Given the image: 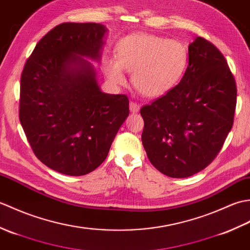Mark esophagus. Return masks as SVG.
Segmentation results:
<instances>
[{"instance_id":"esophagus-1","label":"esophagus","mask_w":250,"mask_h":250,"mask_svg":"<svg viewBox=\"0 0 250 250\" xmlns=\"http://www.w3.org/2000/svg\"><path fill=\"white\" fill-rule=\"evenodd\" d=\"M129 106H130V111H132V113H137L141 108V106L135 102H130Z\"/></svg>"}]
</instances>
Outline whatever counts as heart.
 <instances>
[{
    "mask_svg": "<svg viewBox=\"0 0 250 250\" xmlns=\"http://www.w3.org/2000/svg\"><path fill=\"white\" fill-rule=\"evenodd\" d=\"M115 60H106L104 71L110 82L124 84V71L132 72V84L146 98H160L182 81L189 62L188 48L178 40L134 33L116 46Z\"/></svg>",
    "mask_w": 250,
    "mask_h": 250,
    "instance_id": "1",
    "label": "heart"
}]
</instances>
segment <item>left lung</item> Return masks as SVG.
Listing matches in <instances>:
<instances>
[{"instance_id": "left-lung-1", "label": "left lung", "mask_w": 250, "mask_h": 250, "mask_svg": "<svg viewBox=\"0 0 250 250\" xmlns=\"http://www.w3.org/2000/svg\"><path fill=\"white\" fill-rule=\"evenodd\" d=\"M182 81L141 108L142 142L158 171L185 178L204 169L229 134L236 106V83L224 55L196 37L188 47Z\"/></svg>"}]
</instances>
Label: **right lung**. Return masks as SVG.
<instances>
[{
	"label": "right lung",
	"instance_id": "1",
	"mask_svg": "<svg viewBox=\"0 0 250 250\" xmlns=\"http://www.w3.org/2000/svg\"><path fill=\"white\" fill-rule=\"evenodd\" d=\"M106 31L94 22L55 26L21 74L20 124L34 155L61 174L82 176L100 167L129 116L128 97L101 91L83 58L100 61Z\"/></svg>",
	"mask_w": 250,
	"mask_h": 250
}]
</instances>
